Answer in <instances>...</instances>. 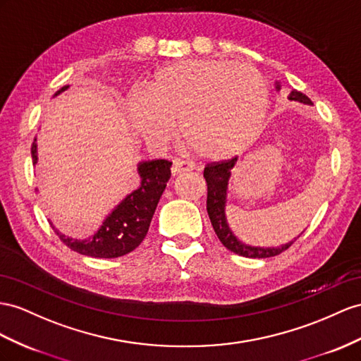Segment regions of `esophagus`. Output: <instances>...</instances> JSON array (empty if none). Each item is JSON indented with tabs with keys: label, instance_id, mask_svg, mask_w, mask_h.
Returning a JSON list of instances; mask_svg holds the SVG:
<instances>
[{
	"label": "esophagus",
	"instance_id": "1",
	"mask_svg": "<svg viewBox=\"0 0 361 361\" xmlns=\"http://www.w3.org/2000/svg\"><path fill=\"white\" fill-rule=\"evenodd\" d=\"M197 166L195 163L192 161H184V160H173V166H172V172L177 175V173H181V172H189V171H193L195 169Z\"/></svg>",
	"mask_w": 361,
	"mask_h": 361
}]
</instances>
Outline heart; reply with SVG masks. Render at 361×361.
<instances>
[{
    "mask_svg": "<svg viewBox=\"0 0 361 361\" xmlns=\"http://www.w3.org/2000/svg\"><path fill=\"white\" fill-rule=\"evenodd\" d=\"M269 87L247 63L192 59L163 67L129 105L133 125L147 142L166 146L178 134L209 159H227L259 135Z\"/></svg>",
    "mask_w": 361,
    "mask_h": 361,
    "instance_id": "b5f03b06",
    "label": "heart"
}]
</instances>
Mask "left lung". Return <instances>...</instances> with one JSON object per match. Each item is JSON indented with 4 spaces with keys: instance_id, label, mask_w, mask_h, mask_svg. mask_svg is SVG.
Returning <instances> with one entry per match:
<instances>
[{
    "instance_id": "1",
    "label": "left lung",
    "mask_w": 361,
    "mask_h": 361,
    "mask_svg": "<svg viewBox=\"0 0 361 361\" xmlns=\"http://www.w3.org/2000/svg\"><path fill=\"white\" fill-rule=\"evenodd\" d=\"M276 90H281V84L276 82ZM290 100H298L305 105H312V102L300 91L293 90L290 92ZM238 161V157L227 161L212 163L204 168V178L207 183V214L210 223L214 226V230L219 241L223 243L226 248L239 256L245 257H271L286 250L294 241L283 244L281 247H255L244 244L243 241L235 236L232 228L228 227L226 218V206H227V192H228V180L232 177V169ZM299 238V236H298Z\"/></svg>"
}]
</instances>
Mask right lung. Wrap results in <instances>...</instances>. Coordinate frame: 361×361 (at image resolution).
Returning <instances> with one entry per match:
<instances>
[{"label":"right lung","mask_w":361,"mask_h":361,"mask_svg":"<svg viewBox=\"0 0 361 361\" xmlns=\"http://www.w3.org/2000/svg\"><path fill=\"white\" fill-rule=\"evenodd\" d=\"M68 87L70 85H66L54 92V97L68 90ZM32 160L33 166L38 163L36 138L32 145ZM171 166L172 161L169 160H147L138 163L137 171L140 175V186L111 210L97 232L90 238L75 239L61 233L53 224L51 227L63 244L80 255L111 259V257L131 253L140 245L149 230L157 204L171 178Z\"/></svg>","instance_id":"1"}]
</instances>
